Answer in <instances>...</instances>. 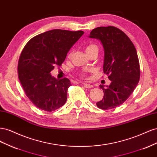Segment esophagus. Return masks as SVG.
Wrapping results in <instances>:
<instances>
[{
	"mask_svg": "<svg viewBox=\"0 0 157 157\" xmlns=\"http://www.w3.org/2000/svg\"><path fill=\"white\" fill-rule=\"evenodd\" d=\"M83 85H84V86L85 88H92L93 87L92 85L89 84H86V83H83Z\"/></svg>",
	"mask_w": 157,
	"mask_h": 157,
	"instance_id": "1",
	"label": "esophagus"
}]
</instances>
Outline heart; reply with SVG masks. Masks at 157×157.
<instances>
[{
	"instance_id": "heart-1",
	"label": "heart",
	"mask_w": 157,
	"mask_h": 157,
	"mask_svg": "<svg viewBox=\"0 0 157 157\" xmlns=\"http://www.w3.org/2000/svg\"><path fill=\"white\" fill-rule=\"evenodd\" d=\"M93 50H98V46H97L96 45L94 44H91L88 45V46H86V53H87V52H90V51ZM71 54H70L69 56H71ZM82 76H83V75H82Z\"/></svg>"
}]
</instances>
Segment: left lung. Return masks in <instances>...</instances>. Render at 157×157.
<instances>
[{
  "label": "left lung",
  "mask_w": 157,
  "mask_h": 157,
  "mask_svg": "<svg viewBox=\"0 0 157 157\" xmlns=\"http://www.w3.org/2000/svg\"><path fill=\"white\" fill-rule=\"evenodd\" d=\"M101 41L104 49L103 73L111 82L97 106L103 110L117 107L134 92L140 78V62L134 44L125 33L113 26L95 28L89 36Z\"/></svg>",
  "instance_id": "1"
}]
</instances>
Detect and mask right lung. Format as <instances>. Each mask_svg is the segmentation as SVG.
<instances>
[{
  "label": "right lung",
  "mask_w": 157,
  "mask_h": 157,
  "mask_svg": "<svg viewBox=\"0 0 157 157\" xmlns=\"http://www.w3.org/2000/svg\"><path fill=\"white\" fill-rule=\"evenodd\" d=\"M83 34L82 31L51 30L32 38L23 48L18 61V77L26 96L37 108L52 112L67 101L70 80L56 79L50 72L63 63Z\"/></svg>",
  "instance_id": "1"
}]
</instances>
